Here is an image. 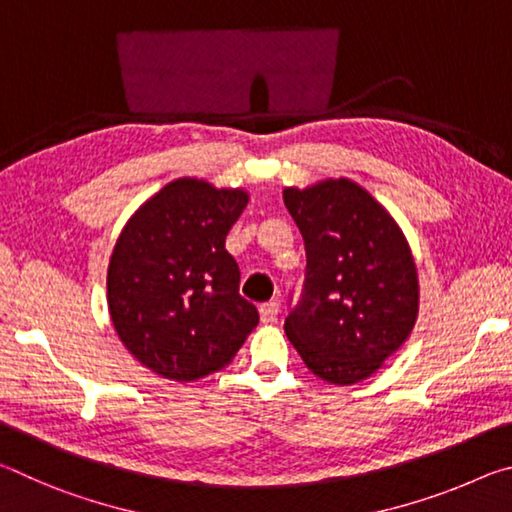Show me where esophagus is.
I'll use <instances>...</instances> for the list:
<instances>
[{
	"mask_svg": "<svg viewBox=\"0 0 512 512\" xmlns=\"http://www.w3.org/2000/svg\"><path fill=\"white\" fill-rule=\"evenodd\" d=\"M277 314H280V302H277V300L264 302V305L259 307V316H262V323H275Z\"/></svg>",
	"mask_w": 512,
	"mask_h": 512,
	"instance_id": "1",
	"label": "esophagus"
}]
</instances>
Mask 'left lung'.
<instances>
[{
  "instance_id": "1",
  "label": "left lung",
  "mask_w": 512,
  "mask_h": 512,
  "mask_svg": "<svg viewBox=\"0 0 512 512\" xmlns=\"http://www.w3.org/2000/svg\"><path fill=\"white\" fill-rule=\"evenodd\" d=\"M284 205L307 250L284 332L316 377L357 384L402 348L418 318L411 250L391 214L352 180L289 187Z\"/></svg>"
}]
</instances>
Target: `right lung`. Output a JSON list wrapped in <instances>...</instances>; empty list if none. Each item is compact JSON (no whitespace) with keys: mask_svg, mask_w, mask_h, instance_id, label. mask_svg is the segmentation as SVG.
I'll use <instances>...</instances> for the list:
<instances>
[{"mask_svg":"<svg viewBox=\"0 0 512 512\" xmlns=\"http://www.w3.org/2000/svg\"><path fill=\"white\" fill-rule=\"evenodd\" d=\"M246 203L241 189L180 178L121 230L108 266V309L142 366L176 381L201 379L228 366L259 323L225 250Z\"/></svg>","mask_w":512,"mask_h":512,"instance_id":"obj_1","label":"right lung"}]
</instances>
